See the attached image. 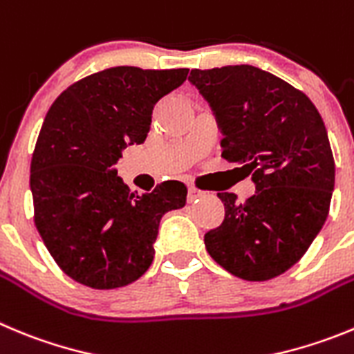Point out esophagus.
<instances>
[{"mask_svg": "<svg viewBox=\"0 0 354 354\" xmlns=\"http://www.w3.org/2000/svg\"><path fill=\"white\" fill-rule=\"evenodd\" d=\"M203 194H205V193H203V191H200V189H196V187H193V186L187 187V202H189V203L196 202L198 198H202Z\"/></svg>", "mask_w": 354, "mask_h": 354, "instance_id": "1", "label": "esophagus"}]
</instances>
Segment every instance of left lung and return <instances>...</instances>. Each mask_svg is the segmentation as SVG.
<instances>
[{
    "label": "left lung",
    "instance_id": "1",
    "mask_svg": "<svg viewBox=\"0 0 354 354\" xmlns=\"http://www.w3.org/2000/svg\"><path fill=\"white\" fill-rule=\"evenodd\" d=\"M223 135V158L251 174L244 203L217 193L225 221L205 233L216 263L245 281L284 274L306 254L328 216L335 163L314 103L249 64L191 70Z\"/></svg>",
    "mask_w": 354,
    "mask_h": 354
}]
</instances>
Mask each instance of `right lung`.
<instances>
[{
  "instance_id": "obj_1",
  "label": "right lung",
  "mask_w": 354,
  "mask_h": 354,
  "mask_svg": "<svg viewBox=\"0 0 354 354\" xmlns=\"http://www.w3.org/2000/svg\"><path fill=\"white\" fill-rule=\"evenodd\" d=\"M187 68L115 66L71 84L52 103L35 145V225L61 270L95 290L137 281L154 258L161 217L186 205L183 183L137 194L118 175L128 145L144 144L152 110Z\"/></svg>"
}]
</instances>
